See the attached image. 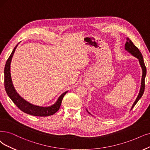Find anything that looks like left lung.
Wrapping results in <instances>:
<instances>
[{
	"mask_svg": "<svg viewBox=\"0 0 150 150\" xmlns=\"http://www.w3.org/2000/svg\"><path fill=\"white\" fill-rule=\"evenodd\" d=\"M125 49L127 52H129L130 54H131L133 56H134L137 57L138 59V61H139L140 65L142 67V81H141V86H140V89L139 93L135 99V101H134V104H132V106L130 109H132V108L135 106V105L137 103V102L139 101V99L142 98L143 94L144 93V90H145V79L146 75V69L145 65V63H144V60L143 58V55L140 51L135 45L132 42V41L130 40L129 38H127V41L125 44ZM87 112L91 114L88 111V110L86 109Z\"/></svg>",
	"mask_w": 150,
	"mask_h": 150,
	"instance_id": "left-lung-1",
	"label": "left lung"
}]
</instances>
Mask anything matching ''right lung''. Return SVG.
I'll return each mask as SVG.
<instances>
[{
    "label": "right lung",
    "mask_w": 150,
    "mask_h": 150,
    "mask_svg": "<svg viewBox=\"0 0 150 150\" xmlns=\"http://www.w3.org/2000/svg\"><path fill=\"white\" fill-rule=\"evenodd\" d=\"M18 44L14 47L12 52L11 53L10 57L7 59L6 64H5V65L4 84L5 91H6V93L9 96V98L12 99V101L14 103V104L21 110V111H23L26 114H28L30 115H32L34 116H39V117H46V116L53 115L57 111H58V110L60 107L61 103H62V99L65 94L68 92V91L62 93V95L59 97L56 102H55L53 105H52V106L48 107H42L36 106V105H33L30 103L29 102L26 101L23 98L20 96L19 95V94L16 91L13 86L10 74L11 61H12L13 54L15 51L16 47L18 45Z\"/></svg>",
    "instance_id": "right-lung-1"
}]
</instances>
